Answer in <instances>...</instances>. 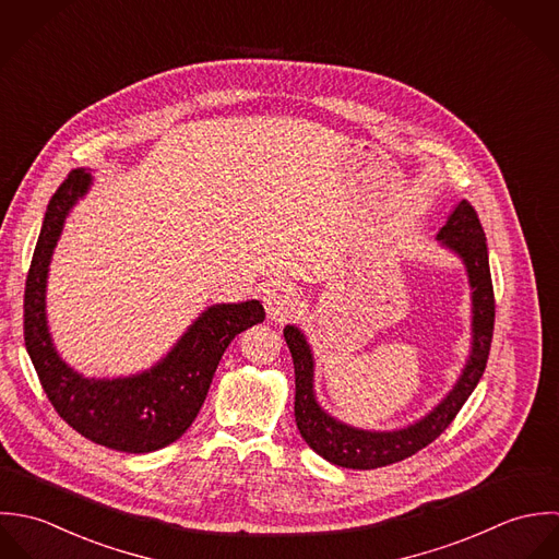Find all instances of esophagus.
<instances>
[{
	"label": "esophagus",
	"instance_id": "obj_1",
	"mask_svg": "<svg viewBox=\"0 0 559 559\" xmlns=\"http://www.w3.org/2000/svg\"><path fill=\"white\" fill-rule=\"evenodd\" d=\"M296 305H298V294L287 283H274L263 294V307H265L267 316L276 322H283L285 318H289L294 313Z\"/></svg>",
	"mask_w": 559,
	"mask_h": 559
}]
</instances>
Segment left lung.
Listing matches in <instances>:
<instances>
[{
	"instance_id": "obj_1",
	"label": "left lung",
	"mask_w": 559,
	"mask_h": 559,
	"mask_svg": "<svg viewBox=\"0 0 559 559\" xmlns=\"http://www.w3.org/2000/svg\"><path fill=\"white\" fill-rule=\"evenodd\" d=\"M439 239L462 257L468 272L473 287V352L453 391L419 424L397 432H365L338 424L316 402L313 356L307 338L294 326H287L283 333L296 371L294 411L298 430L307 445L333 464L345 468H378L415 455L445 432L486 369L495 329V292L486 235L475 207L468 201H460L441 228Z\"/></svg>"
}]
</instances>
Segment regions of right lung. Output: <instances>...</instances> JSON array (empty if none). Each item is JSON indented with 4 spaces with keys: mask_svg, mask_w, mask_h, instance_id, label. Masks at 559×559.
Here are the masks:
<instances>
[{
    "mask_svg": "<svg viewBox=\"0 0 559 559\" xmlns=\"http://www.w3.org/2000/svg\"><path fill=\"white\" fill-rule=\"evenodd\" d=\"M91 186L73 170L51 197L34 248L23 296V338L43 391L56 413L93 443L146 453L175 443L197 419L228 343L265 320L259 300L207 309L151 371L118 380H88L67 367L45 320V283L69 210Z\"/></svg>",
    "mask_w": 559,
    "mask_h": 559,
    "instance_id": "1",
    "label": "right lung"
}]
</instances>
